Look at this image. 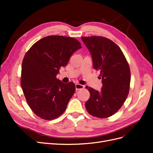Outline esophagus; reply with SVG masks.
<instances>
[{
    "label": "esophagus",
    "instance_id": "1",
    "mask_svg": "<svg viewBox=\"0 0 153 153\" xmlns=\"http://www.w3.org/2000/svg\"><path fill=\"white\" fill-rule=\"evenodd\" d=\"M75 88H76V90H80V89H84V85H81L80 84H75Z\"/></svg>",
    "mask_w": 153,
    "mask_h": 153
}]
</instances>
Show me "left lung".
Returning <instances> with one entry per match:
<instances>
[{"mask_svg":"<svg viewBox=\"0 0 153 153\" xmlns=\"http://www.w3.org/2000/svg\"><path fill=\"white\" fill-rule=\"evenodd\" d=\"M92 56L93 67L100 71V91L86 86L91 96L85 103L88 112L99 118L108 117L121 108L129 93L131 75L128 63L118 46L106 38L82 37Z\"/></svg>","mask_w":153,"mask_h":153,"instance_id":"obj_1","label":"left lung"}]
</instances>
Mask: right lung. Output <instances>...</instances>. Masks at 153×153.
Returning a JSON list of instances; mask_svg holds the SVG:
<instances>
[{"label":"right lung","instance_id":"1","mask_svg":"<svg viewBox=\"0 0 153 153\" xmlns=\"http://www.w3.org/2000/svg\"><path fill=\"white\" fill-rule=\"evenodd\" d=\"M81 48L75 38L49 36L37 41L26 53L22 65L21 86L27 104L38 117L52 120L66 110L75 85L64 84L56 76L71 55Z\"/></svg>","mask_w":153,"mask_h":153}]
</instances>
